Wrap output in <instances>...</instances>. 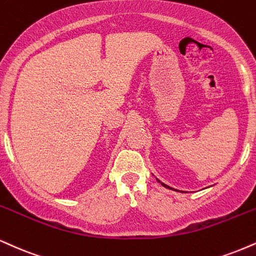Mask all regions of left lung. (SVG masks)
<instances>
[{
  "mask_svg": "<svg viewBox=\"0 0 256 256\" xmlns=\"http://www.w3.org/2000/svg\"><path fill=\"white\" fill-rule=\"evenodd\" d=\"M158 182H160V184H162V186H163V187H166V188H169V190H174V188H172V187H170V186H168V184H163V182H161V181H160V180H158Z\"/></svg>",
  "mask_w": 256,
  "mask_h": 256,
  "instance_id": "8db88e82",
  "label": "left lung"
}]
</instances>
